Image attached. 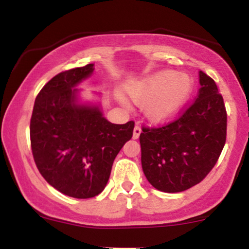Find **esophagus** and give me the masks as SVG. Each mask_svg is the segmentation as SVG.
Instances as JSON below:
<instances>
[{
  "instance_id": "obj_1",
  "label": "esophagus",
  "mask_w": 249,
  "mask_h": 249,
  "mask_svg": "<svg viewBox=\"0 0 249 249\" xmlns=\"http://www.w3.org/2000/svg\"><path fill=\"white\" fill-rule=\"evenodd\" d=\"M142 133V128L141 126H138V125H136L133 128V139H138L139 136H141Z\"/></svg>"
}]
</instances>
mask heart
Wrapping results in <instances>:
<instances>
[{"instance_id":"b5f03b06","label":"heart","mask_w":249,"mask_h":249,"mask_svg":"<svg viewBox=\"0 0 249 249\" xmlns=\"http://www.w3.org/2000/svg\"><path fill=\"white\" fill-rule=\"evenodd\" d=\"M192 89L190 77L172 70H162L128 85L127 96L136 104H144L145 116L152 122L172 118L184 105ZM124 105L128 103L121 98Z\"/></svg>"}]
</instances>
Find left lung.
<instances>
[{"instance_id":"obj_1","label":"left lung","mask_w":249,"mask_h":249,"mask_svg":"<svg viewBox=\"0 0 249 249\" xmlns=\"http://www.w3.org/2000/svg\"><path fill=\"white\" fill-rule=\"evenodd\" d=\"M196 102L165 126L142 128V167L157 190L186 191L199 184L218 161L225 146L227 115L215 82L199 71Z\"/></svg>"}]
</instances>
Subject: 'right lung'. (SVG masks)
<instances>
[{
    "mask_svg": "<svg viewBox=\"0 0 249 249\" xmlns=\"http://www.w3.org/2000/svg\"><path fill=\"white\" fill-rule=\"evenodd\" d=\"M93 64L51 78L36 97L30 121V141L43 178L68 196H98L110 178L117 154L132 138L134 123L112 124L103 116L101 102L83 101V81ZM101 97V93H95Z\"/></svg>",
    "mask_w": 249,
    "mask_h": 249,
    "instance_id": "right-lung-1",
    "label": "right lung"
}]
</instances>
